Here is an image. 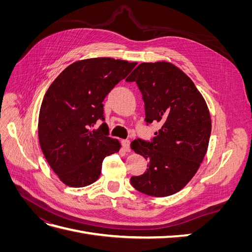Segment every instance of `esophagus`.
I'll return each instance as SVG.
<instances>
[{"instance_id":"1","label":"esophagus","mask_w":252,"mask_h":252,"mask_svg":"<svg viewBox=\"0 0 252 252\" xmlns=\"http://www.w3.org/2000/svg\"><path fill=\"white\" fill-rule=\"evenodd\" d=\"M122 146H123V149L127 152H130V141L129 140H123L122 141Z\"/></svg>"}]
</instances>
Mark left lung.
<instances>
[{"label":"left lung","mask_w":252,"mask_h":252,"mask_svg":"<svg viewBox=\"0 0 252 252\" xmlns=\"http://www.w3.org/2000/svg\"><path fill=\"white\" fill-rule=\"evenodd\" d=\"M135 82L145 105L146 125H161L151 142L130 147L148 161L147 171L131 177V185L150 196H168L193 178L207 152L210 113L193 82L168 62L142 63L126 79Z\"/></svg>","instance_id":"8db88e82"}]
</instances>
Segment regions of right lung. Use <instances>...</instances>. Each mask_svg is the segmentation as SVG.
<instances>
[{
    "mask_svg": "<svg viewBox=\"0 0 252 252\" xmlns=\"http://www.w3.org/2000/svg\"><path fill=\"white\" fill-rule=\"evenodd\" d=\"M136 63L96 58L78 61L52 82L39 116L45 158L64 184L85 187L100 178L103 159L120 150L109 136L103 101Z\"/></svg>",
    "mask_w": 252,
    "mask_h": 252,
    "instance_id": "1",
    "label": "right lung"
}]
</instances>
